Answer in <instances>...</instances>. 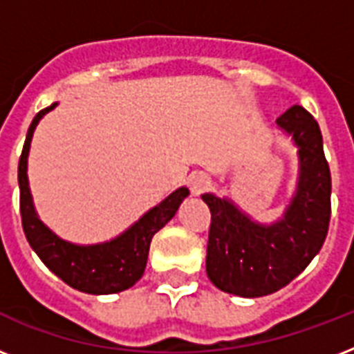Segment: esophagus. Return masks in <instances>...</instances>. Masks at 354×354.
I'll use <instances>...</instances> for the list:
<instances>
[{
    "mask_svg": "<svg viewBox=\"0 0 354 354\" xmlns=\"http://www.w3.org/2000/svg\"><path fill=\"white\" fill-rule=\"evenodd\" d=\"M187 183H189V189H191V194L200 196V194L205 193V191L209 189L211 180L207 178V174H204V172H194V174L189 176Z\"/></svg>",
    "mask_w": 354,
    "mask_h": 354,
    "instance_id": "34e87169",
    "label": "esophagus"
}]
</instances>
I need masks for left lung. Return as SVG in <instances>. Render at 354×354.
I'll return each mask as SVG.
<instances>
[{
	"label": "left lung",
	"instance_id": "obj_1",
	"mask_svg": "<svg viewBox=\"0 0 354 354\" xmlns=\"http://www.w3.org/2000/svg\"><path fill=\"white\" fill-rule=\"evenodd\" d=\"M277 127L292 136L299 158L296 193L272 224L253 221L232 200L202 194L211 211L205 272L222 292L261 297L286 286L322 250L330 221V171L316 119L292 106Z\"/></svg>",
	"mask_w": 354,
	"mask_h": 354
}]
</instances>
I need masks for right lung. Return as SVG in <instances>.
Wrapping results in <instances>:
<instances>
[{
	"mask_svg": "<svg viewBox=\"0 0 354 354\" xmlns=\"http://www.w3.org/2000/svg\"><path fill=\"white\" fill-rule=\"evenodd\" d=\"M55 106L57 102L36 113L27 130L24 150L19 156V213L25 236L36 255L41 259V263L75 290L95 296L127 290L141 279L149 259L152 236L176 215L183 198L189 196V189H176L161 204L147 211L133 226L110 242L79 246L57 236L36 215L27 178V158L35 128Z\"/></svg>",
	"mask_w": 354,
	"mask_h": 354,
	"instance_id": "add662e5",
	"label": "right lung"
}]
</instances>
